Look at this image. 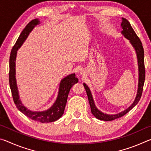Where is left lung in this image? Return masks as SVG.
<instances>
[{
  "mask_svg": "<svg viewBox=\"0 0 151 151\" xmlns=\"http://www.w3.org/2000/svg\"><path fill=\"white\" fill-rule=\"evenodd\" d=\"M122 21L121 23V27L122 30L121 31L122 34L127 39L130 40V42L133 46L135 50H136L137 58H138V65H139V85H138V91L135 100L133 103L130 106L129 108L125 110L123 112H120L116 114H104L103 112L98 110V109L95 106L94 104L93 96L91 93V91L89 88L86 86V84L84 83V86L87 94L88 102L90 104L91 112L93 115L96 117V119L101 121H111L119 119L120 117H122L126 114L127 112H129L136 104L139 103L140 97L142 96L143 86H144V83L145 80V62H144V49L142 45V42L140 41L139 37L135 33L134 30L132 29L130 22L128 21L126 19L122 18Z\"/></svg>",
  "mask_w": 151,
  "mask_h": 151,
  "instance_id": "8db88e82",
  "label": "left lung"
}]
</instances>
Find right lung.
Returning a JSON list of instances; mask_svg holds the SVG:
<instances>
[{
	"label": "right lung",
	"instance_id": "add662e5",
	"mask_svg": "<svg viewBox=\"0 0 151 151\" xmlns=\"http://www.w3.org/2000/svg\"><path fill=\"white\" fill-rule=\"evenodd\" d=\"M39 22L38 19H36L29 22V24L20 33L16 43L12 48L9 59V85L14 103L17 108L20 112L34 121L40 122H50L57 121L62 116L65 111L69 91L73 85L78 83V79L75 76V73L71 74L64 78L60 83L59 91L57 100L53 105L47 111L42 112L31 111L28 110L20 102L17 86L16 78H15V60H16L17 51L23 44L24 40H26L29 33L34 29V27L39 24Z\"/></svg>",
	"mask_w": 151,
	"mask_h": 151
}]
</instances>
